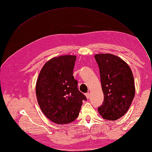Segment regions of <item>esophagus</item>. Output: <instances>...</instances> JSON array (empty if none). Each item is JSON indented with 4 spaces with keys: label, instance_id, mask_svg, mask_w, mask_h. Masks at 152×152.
<instances>
[{
    "label": "esophagus",
    "instance_id": "esophagus-1",
    "mask_svg": "<svg viewBox=\"0 0 152 152\" xmlns=\"http://www.w3.org/2000/svg\"><path fill=\"white\" fill-rule=\"evenodd\" d=\"M86 98H87V99H89V96H90V94L89 93H86Z\"/></svg>",
    "mask_w": 152,
    "mask_h": 152
}]
</instances>
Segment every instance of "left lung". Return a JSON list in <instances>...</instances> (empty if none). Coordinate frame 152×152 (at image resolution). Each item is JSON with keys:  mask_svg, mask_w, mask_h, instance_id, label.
Masks as SVG:
<instances>
[{"mask_svg": "<svg viewBox=\"0 0 152 152\" xmlns=\"http://www.w3.org/2000/svg\"><path fill=\"white\" fill-rule=\"evenodd\" d=\"M94 58L104 94L99 113L106 120L116 121L126 114L134 97L132 72L125 61L113 54H98Z\"/></svg>", "mask_w": 152, "mask_h": 152, "instance_id": "obj_1", "label": "left lung"}]
</instances>
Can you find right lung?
<instances>
[{
    "mask_svg": "<svg viewBox=\"0 0 152 152\" xmlns=\"http://www.w3.org/2000/svg\"><path fill=\"white\" fill-rule=\"evenodd\" d=\"M76 56L65 55L50 59L41 69L36 84L40 109L50 121L69 124L79 116L82 101L87 98L78 89L73 76Z\"/></svg>",
    "mask_w": 152,
    "mask_h": 152,
    "instance_id": "right-lung-1",
    "label": "right lung"
}]
</instances>
